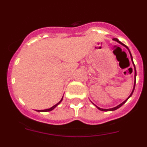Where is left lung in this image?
<instances>
[{
	"mask_svg": "<svg viewBox=\"0 0 147 147\" xmlns=\"http://www.w3.org/2000/svg\"><path fill=\"white\" fill-rule=\"evenodd\" d=\"M113 40L116 41V42H117L118 43L121 44V45H123V46H124V47H125L126 48H127V50H129V54H130V57H131V62H132V64H133V65H134V87H133V90H132V91H131V94H130V95L128 97H127V100H124V102H121V103L120 104V105H117V106L115 107H113V108H110V109H102V108H100V107H97V105H94V103H92H92L93 105H94V106H95L97 108V109H100V110H101V111H104V112H108V111H115V110H116V109H117L118 108H119L120 107H121V106H122V105H124V104L125 103V102H127V100H128V99L129 98V97H131V95H132L133 92H134V88H135V84H136V77H137V72H136V68H135V65H134V62H133V58H132V56H131V53H130L128 47H127V46H126L125 45H124V44H123L122 42H120V41L119 40L117 39V38H113Z\"/></svg>",
	"mask_w": 147,
	"mask_h": 147,
	"instance_id": "obj_1",
	"label": "left lung"
}]
</instances>
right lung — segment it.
Instances as JSON below:
<instances>
[{"instance_id":"obj_1","label":"right lung","mask_w":147,"mask_h":147,"mask_svg":"<svg viewBox=\"0 0 147 147\" xmlns=\"http://www.w3.org/2000/svg\"><path fill=\"white\" fill-rule=\"evenodd\" d=\"M63 97H62V99H61V100H60V101L58 103H57V104H56V105H55L54 106H53V107H52L49 108V109H43V110H36V111H37V112H50V111H52V110H53V109H54L57 106V105H60V102H61L62 101H63Z\"/></svg>"}]
</instances>
